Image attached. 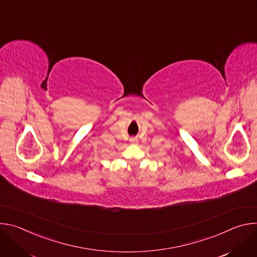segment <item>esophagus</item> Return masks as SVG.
I'll return each mask as SVG.
<instances>
[{
    "label": "esophagus",
    "instance_id": "1",
    "mask_svg": "<svg viewBox=\"0 0 257 257\" xmlns=\"http://www.w3.org/2000/svg\"><path fill=\"white\" fill-rule=\"evenodd\" d=\"M130 142H131L132 144H136V143L138 142L137 137H132V138H130Z\"/></svg>",
    "mask_w": 257,
    "mask_h": 257
}]
</instances>
